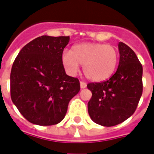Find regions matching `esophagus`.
Wrapping results in <instances>:
<instances>
[{
    "label": "esophagus",
    "instance_id": "esophagus-1",
    "mask_svg": "<svg viewBox=\"0 0 154 154\" xmlns=\"http://www.w3.org/2000/svg\"><path fill=\"white\" fill-rule=\"evenodd\" d=\"M87 87V84L85 82H80V88H85Z\"/></svg>",
    "mask_w": 154,
    "mask_h": 154
}]
</instances>
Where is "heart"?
Returning <instances> with one entry per match:
<instances>
[{
  "instance_id": "obj_1",
  "label": "heart",
  "mask_w": 154,
  "mask_h": 154,
  "mask_svg": "<svg viewBox=\"0 0 154 154\" xmlns=\"http://www.w3.org/2000/svg\"><path fill=\"white\" fill-rule=\"evenodd\" d=\"M62 63L70 75H75L83 65L86 78L94 82L106 80L115 71L118 51L111 45L85 42L73 46L62 54Z\"/></svg>"
}]
</instances>
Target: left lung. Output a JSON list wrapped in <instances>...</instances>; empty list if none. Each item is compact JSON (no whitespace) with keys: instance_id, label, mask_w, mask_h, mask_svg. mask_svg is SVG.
Wrapping results in <instances>:
<instances>
[{"instance_id":"left-lung-1","label":"left lung","mask_w":154,"mask_h":154,"mask_svg":"<svg viewBox=\"0 0 154 154\" xmlns=\"http://www.w3.org/2000/svg\"><path fill=\"white\" fill-rule=\"evenodd\" d=\"M120 60L116 73L106 81L90 83L88 103L90 118L103 126H113L133 115L143 92V67L136 54L123 42L118 44Z\"/></svg>"}]
</instances>
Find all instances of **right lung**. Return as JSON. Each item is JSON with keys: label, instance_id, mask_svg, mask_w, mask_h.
Wrapping results in <instances>:
<instances>
[{"label": "right lung", "instance_id": "obj_1", "mask_svg": "<svg viewBox=\"0 0 154 154\" xmlns=\"http://www.w3.org/2000/svg\"><path fill=\"white\" fill-rule=\"evenodd\" d=\"M69 41V37H38L20 50L13 63L11 100L32 124H58L80 90L79 79L67 75L62 63Z\"/></svg>", "mask_w": 154, "mask_h": 154}]
</instances>
